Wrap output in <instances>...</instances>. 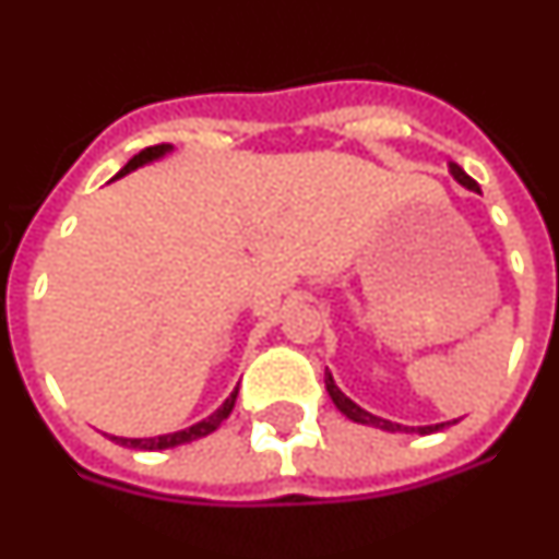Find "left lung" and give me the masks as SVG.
<instances>
[{
    "instance_id": "1",
    "label": "left lung",
    "mask_w": 559,
    "mask_h": 559,
    "mask_svg": "<svg viewBox=\"0 0 559 559\" xmlns=\"http://www.w3.org/2000/svg\"><path fill=\"white\" fill-rule=\"evenodd\" d=\"M451 173H453V179H456L462 187H467V190H473V192H481V190H478L476 181H473L471 176H467V173L462 170V167L453 165V162H451ZM324 386H328V392H330V397H333L335 408H338L341 414H347V417L353 419V423H364V426L383 428V431H417V433H437V431H442V428L451 426V423H439V426L406 428V426H400V423H389V419L374 417V414H369V412H364V408H360V406H355L353 400H349L347 394H344L338 386H335V380H333V374H330V372L324 374ZM453 423H456V419H453Z\"/></svg>"
}]
</instances>
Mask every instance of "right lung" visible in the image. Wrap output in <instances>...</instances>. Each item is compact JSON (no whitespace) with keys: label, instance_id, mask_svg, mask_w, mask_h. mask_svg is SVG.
Returning a JSON list of instances; mask_svg holds the SVG:
<instances>
[{"label":"right lung","instance_id":"obj_1","mask_svg":"<svg viewBox=\"0 0 559 559\" xmlns=\"http://www.w3.org/2000/svg\"><path fill=\"white\" fill-rule=\"evenodd\" d=\"M173 145H151L145 147V151H140L136 156H133L131 162H128L126 167H122L120 173H117V179L120 176H128L131 170H136V167L147 165V162L159 159V156H165L167 151H170ZM235 400H237V389L229 394V397L224 400V406L218 408L215 414H210L206 419H201V423H195V426L185 428V431H176V433H162V437H151V439H126V437H111V442H117V445H128V448H136V451H165V448H176V445H185V442H192V439H201L206 437V433H212L215 428L224 423L226 417L231 414V408H235Z\"/></svg>","mask_w":559,"mask_h":559}]
</instances>
